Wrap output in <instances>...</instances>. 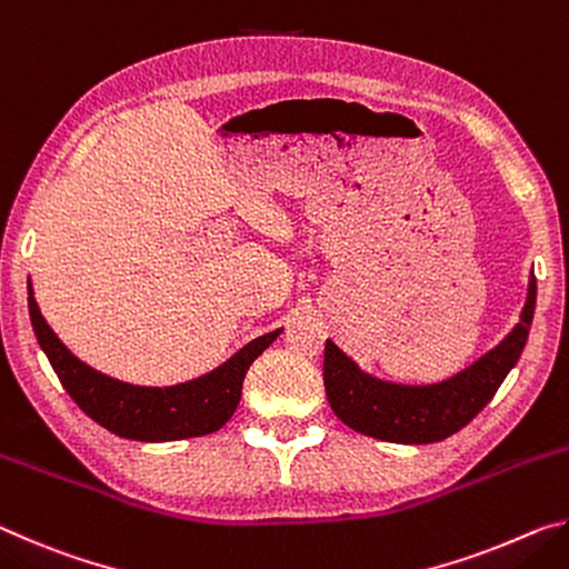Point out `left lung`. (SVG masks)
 Wrapping results in <instances>:
<instances>
[{
	"label": "left lung",
	"instance_id": "obj_1",
	"mask_svg": "<svg viewBox=\"0 0 569 569\" xmlns=\"http://www.w3.org/2000/svg\"><path fill=\"white\" fill-rule=\"evenodd\" d=\"M537 281L529 276L519 323L457 377L427 387L381 381L361 371L333 341L323 349V387L336 417L366 437L393 445H431L451 435L487 407L522 356L532 326Z\"/></svg>",
	"mask_w": 569,
	"mask_h": 569
}]
</instances>
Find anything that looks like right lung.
<instances>
[{
    "label": "right lung",
    "mask_w": 569,
    "mask_h": 569,
    "mask_svg": "<svg viewBox=\"0 0 569 569\" xmlns=\"http://www.w3.org/2000/svg\"><path fill=\"white\" fill-rule=\"evenodd\" d=\"M27 301L37 341L77 407L112 435L134 441H176L213 435L233 417L250 363L283 331L276 329L258 336L218 369L192 381L166 389L134 387L94 371L57 339L34 301L32 283Z\"/></svg>",
    "instance_id": "add662e5"
}]
</instances>
